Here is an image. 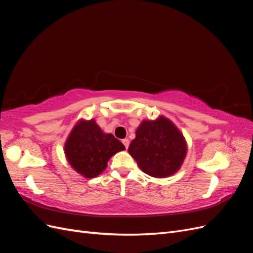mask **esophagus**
<instances>
[{"label":"esophagus","mask_w":253,"mask_h":253,"mask_svg":"<svg viewBox=\"0 0 253 253\" xmlns=\"http://www.w3.org/2000/svg\"><path fill=\"white\" fill-rule=\"evenodd\" d=\"M122 143H124L126 149H127L128 148V144H129V140L127 138H125V139H122Z\"/></svg>","instance_id":"1"}]
</instances>
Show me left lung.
<instances>
[{
	"mask_svg": "<svg viewBox=\"0 0 253 253\" xmlns=\"http://www.w3.org/2000/svg\"><path fill=\"white\" fill-rule=\"evenodd\" d=\"M128 153L145 174L165 178L179 170L187 155V143L173 122L160 116L141 122Z\"/></svg>",
	"mask_w": 253,
	"mask_h": 253,
	"instance_id": "obj_1",
	"label": "left lung"
}]
</instances>
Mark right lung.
Wrapping results in <instances>:
<instances>
[{
    "mask_svg": "<svg viewBox=\"0 0 253 253\" xmlns=\"http://www.w3.org/2000/svg\"><path fill=\"white\" fill-rule=\"evenodd\" d=\"M125 145L112 134H105L94 119L80 120L64 145L65 156L75 171L86 178L101 174L109 159Z\"/></svg>",
    "mask_w": 253,
    "mask_h": 253,
    "instance_id": "1",
    "label": "right lung"
}]
</instances>
